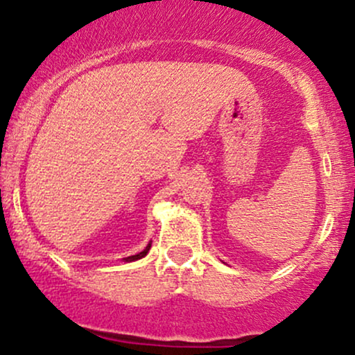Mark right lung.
<instances>
[{"instance_id": "add662e5", "label": "right lung", "mask_w": 355, "mask_h": 355, "mask_svg": "<svg viewBox=\"0 0 355 355\" xmlns=\"http://www.w3.org/2000/svg\"><path fill=\"white\" fill-rule=\"evenodd\" d=\"M150 247H152V242H148V245H146L144 250L140 252V254H137V255H130V257H126V259H123V262H135V260H140V259H144V257L148 254L150 252Z\"/></svg>"}]
</instances>
